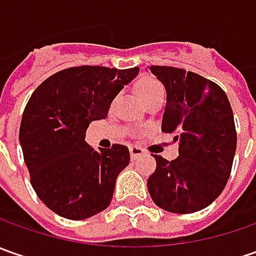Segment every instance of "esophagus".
<instances>
[{
    "instance_id": "obj_1",
    "label": "esophagus",
    "mask_w": 256,
    "mask_h": 256,
    "mask_svg": "<svg viewBox=\"0 0 256 256\" xmlns=\"http://www.w3.org/2000/svg\"><path fill=\"white\" fill-rule=\"evenodd\" d=\"M130 154H131V158L135 160V158H138V156H141L145 154L141 146H138V145H132V146H130Z\"/></svg>"
}]
</instances>
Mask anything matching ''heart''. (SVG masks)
Segmentation results:
<instances>
[{"instance_id":"b5f03b06","label":"heart","mask_w":256,"mask_h":256,"mask_svg":"<svg viewBox=\"0 0 256 256\" xmlns=\"http://www.w3.org/2000/svg\"><path fill=\"white\" fill-rule=\"evenodd\" d=\"M162 90V86L160 82L154 81L151 78H144V80H140L136 85H135V91L138 94V96L141 98V101L146 100L150 95H152L154 92Z\"/></svg>"}]
</instances>
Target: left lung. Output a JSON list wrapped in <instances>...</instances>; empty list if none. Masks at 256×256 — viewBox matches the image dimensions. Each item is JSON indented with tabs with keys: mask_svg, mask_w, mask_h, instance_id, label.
Wrapping results in <instances>:
<instances>
[{
	"mask_svg": "<svg viewBox=\"0 0 256 256\" xmlns=\"http://www.w3.org/2000/svg\"><path fill=\"white\" fill-rule=\"evenodd\" d=\"M150 70L166 90L161 130L176 134L180 156L154 155L148 192L165 211H201L221 195L231 174L236 150L231 104L221 86L201 75L174 66Z\"/></svg>",
	"mask_w": 256,
	"mask_h": 256,
	"instance_id": "1",
	"label": "left lung"
}]
</instances>
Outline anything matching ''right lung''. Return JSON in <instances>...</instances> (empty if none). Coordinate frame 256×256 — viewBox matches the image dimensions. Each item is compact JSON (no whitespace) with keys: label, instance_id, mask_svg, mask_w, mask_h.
<instances>
[{"label":"right lung","instance_id":"1","mask_svg":"<svg viewBox=\"0 0 256 256\" xmlns=\"http://www.w3.org/2000/svg\"><path fill=\"white\" fill-rule=\"evenodd\" d=\"M138 72V66H74L51 75L31 95L20 144L34 191L60 216L85 220L112 200L130 151L125 145L94 150L85 131L90 122L106 118L114 98Z\"/></svg>","mask_w":256,"mask_h":256}]
</instances>
